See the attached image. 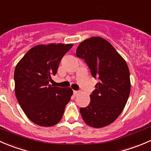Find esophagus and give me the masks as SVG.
I'll use <instances>...</instances> for the list:
<instances>
[{
  "label": "esophagus",
  "mask_w": 151,
  "mask_h": 151,
  "mask_svg": "<svg viewBox=\"0 0 151 151\" xmlns=\"http://www.w3.org/2000/svg\"><path fill=\"white\" fill-rule=\"evenodd\" d=\"M79 94V92L78 91H76V90H74L73 91V95H75V96H76V95H78Z\"/></svg>",
  "instance_id": "34e87169"
}]
</instances>
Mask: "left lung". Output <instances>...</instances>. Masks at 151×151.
<instances>
[{
  "mask_svg": "<svg viewBox=\"0 0 151 151\" xmlns=\"http://www.w3.org/2000/svg\"><path fill=\"white\" fill-rule=\"evenodd\" d=\"M76 56L84 59L91 74L99 82L90 95V103L80 113L86 125L95 128L112 123L124 109L131 91L130 72L125 59L105 39L83 40Z\"/></svg>",
  "mask_w": 151,
  "mask_h": 151,
  "instance_id": "obj_1",
  "label": "left lung"
}]
</instances>
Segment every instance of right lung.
Returning a JSON list of instances; mask_svg holds the SVG:
<instances>
[{"instance_id": "add662e5", "label": "right lung", "mask_w": 151, "mask_h": 151, "mask_svg": "<svg viewBox=\"0 0 151 151\" xmlns=\"http://www.w3.org/2000/svg\"><path fill=\"white\" fill-rule=\"evenodd\" d=\"M73 44L50 43L30 49L16 65L14 91L20 107L35 124L50 127L62 119L73 92L70 87L51 86L61 59Z\"/></svg>"}]
</instances>
